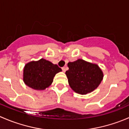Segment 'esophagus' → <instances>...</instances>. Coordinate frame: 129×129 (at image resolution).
<instances>
[{"label": "esophagus", "instance_id": "esophagus-1", "mask_svg": "<svg viewBox=\"0 0 129 129\" xmlns=\"http://www.w3.org/2000/svg\"><path fill=\"white\" fill-rule=\"evenodd\" d=\"M62 71H63V72H66V67H62Z\"/></svg>", "mask_w": 129, "mask_h": 129}]
</instances>
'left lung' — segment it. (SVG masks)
I'll return each instance as SVG.
<instances>
[{
    "instance_id": "8db88e82",
    "label": "left lung",
    "mask_w": 129,
    "mask_h": 129,
    "mask_svg": "<svg viewBox=\"0 0 129 129\" xmlns=\"http://www.w3.org/2000/svg\"><path fill=\"white\" fill-rule=\"evenodd\" d=\"M66 72L69 84L75 92L87 94L94 90L103 79V73L99 66L82 59L67 63Z\"/></svg>"
}]
</instances>
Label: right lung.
<instances>
[{
  "label": "right lung",
  "mask_w": 129,
  "mask_h": 129,
  "mask_svg": "<svg viewBox=\"0 0 129 129\" xmlns=\"http://www.w3.org/2000/svg\"><path fill=\"white\" fill-rule=\"evenodd\" d=\"M62 71L56 64L41 58L27 63L24 69V82L30 87L44 90L51 85L57 73Z\"/></svg>",
  "instance_id": "1"
}]
</instances>
